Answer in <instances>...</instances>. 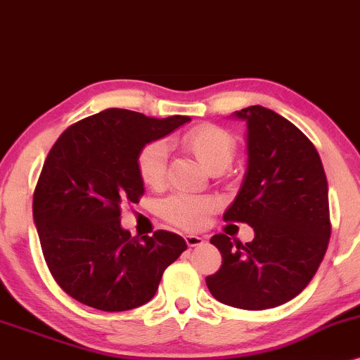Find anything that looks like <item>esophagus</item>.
<instances>
[{
  "label": "esophagus",
  "instance_id": "1",
  "mask_svg": "<svg viewBox=\"0 0 360 360\" xmlns=\"http://www.w3.org/2000/svg\"><path fill=\"white\" fill-rule=\"evenodd\" d=\"M185 241L188 246H199L204 243V238L197 236V234H185Z\"/></svg>",
  "mask_w": 360,
  "mask_h": 360
}]
</instances>
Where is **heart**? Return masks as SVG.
I'll use <instances>...</instances> for the list:
<instances>
[{
	"label": "heart",
	"instance_id": "1",
	"mask_svg": "<svg viewBox=\"0 0 360 360\" xmlns=\"http://www.w3.org/2000/svg\"><path fill=\"white\" fill-rule=\"evenodd\" d=\"M181 144L204 165L209 172H223L231 163L234 141L224 129L204 124L187 131ZM167 144L163 141H149L139 149L136 158L137 173L148 187L158 188L167 179ZM214 209V202L205 197L173 193L163 204V216L168 223L181 229H199L205 224Z\"/></svg>",
	"mask_w": 360,
	"mask_h": 360
}]
</instances>
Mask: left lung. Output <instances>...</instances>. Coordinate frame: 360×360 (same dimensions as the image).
I'll return each mask as SVG.
<instances>
[{"mask_svg":"<svg viewBox=\"0 0 360 360\" xmlns=\"http://www.w3.org/2000/svg\"><path fill=\"white\" fill-rule=\"evenodd\" d=\"M234 115L248 127V168L224 221L252 226L255 238L214 234L223 264L205 284L219 302L260 311L296 297L320 267L332 233L328 181L316 148L288 119L260 105Z\"/></svg>","mask_w":360,"mask_h":360,"instance_id":"obj_1","label":"left lung"}]
</instances>
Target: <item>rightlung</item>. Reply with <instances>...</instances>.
Returning <instances> with one entry per match:
<instances>
[{
  "label": "right lung",
  "mask_w": 360,
  "mask_h": 360,
  "mask_svg": "<svg viewBox=\"0 0 360 360\" xmlns=\"http://www.w3.org/2000/svg\"><path fill=\"white\" fill-rule=\"evenodd\" d=\"M188 120L108 108L72 124L51 148L32 209L47 267L72 300L108 313L137 308L187 250L184 238L165 229L131 236L120 228V211L144 193L139 149Z\"/></svg>",
  "instance_id": "1"
}]
</instances>
